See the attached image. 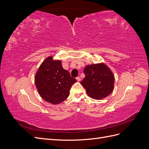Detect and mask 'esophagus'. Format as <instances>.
<instances>
[{
  "label": "esophagus",
  "mask_w": 149,
  "mask_h": 149,
  "mask_svg": "<svg viewBox=\"0 0 149 149\" xmlns=\"http://www.w3.org/2000/svg\"><path fill=\"white\" fill-rule=\"evenodd\" d=\"M76 80H77L78 81H81L80 77H77V78H76Z\"/></svg>",
  "instance_id": "1"
}]
</instances>
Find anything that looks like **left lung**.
<instances>
[{"mask_svg": "<svg viewBox=\"0 0 149 149\" xmlns=\"http://www.w3.org/2000/svg\"><path fill=\"white\" fill-rule=\"evenodd\" d=\"M83 72L85 77L81 84L86 90L89 97L101 100L109 96L113 91L114 76L104 64L88 65Z\"/></svg>", "mask_w": 149, "mask_h": 149, "instance_id": "obj_1", "label": "left lung"}]
</instances>
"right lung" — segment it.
Masks as SVG:
<instances>
[{
  "mask_svg": "<svg viewBox=\"0 0 149 149\" xmlns=\"http://www.w3.org/2000/svg\"><path fill=\"white\" fill-rule=\"evenodd\" d=\"M75 78L63 68L61 61L53 60L52 56L45 59L35 74V83L40 95L46 101L57 104L70 95V90Z\"/></svg>",
  "mask_w": 149,
  "mask_h": 149,
  "instance_id": "obj_1",
  "label": "right lung"
}]
</instances>
